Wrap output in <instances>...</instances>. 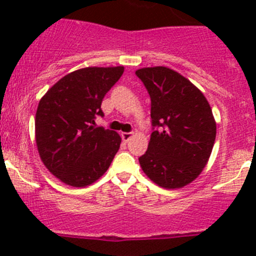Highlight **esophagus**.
Here are the masks:
<instances>
[{
    "instance_id": "34e87169",
    "label": "esophagus",
    "mask_w": 256,
    "mask_h": 256,
    "mask_svg": "<svg viewBox=\"0 0 256 256\" xmlns=\"http://www.w3.org/2000/svg\"><path fill=\"white\" fill-rule=\"evenodd\" d=\"M121 138H122L124 141L128 142V141L132 138V132H121Z\"/></svg>"
}]
</instances>
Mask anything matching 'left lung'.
Instances as JSON below:
<instances>
[{
	"instance_id": "obj_1",
	"label": "left lung",
	"mask_w": 256,
	"mask_h": 256,
	"mask_svg": "<svg viewBox=\"0 0 256 256\" xmlns=\"http://www.w3.org/2000/svg\"><path fill=\"white\" fill-rule=\"evenodd\" d=\"M151 98L154 131L138 158L147 177L167 190L182 188L200 174L216 141V125L203 92L166 66L136 70Z\"/></svg>"
}]
</instances>
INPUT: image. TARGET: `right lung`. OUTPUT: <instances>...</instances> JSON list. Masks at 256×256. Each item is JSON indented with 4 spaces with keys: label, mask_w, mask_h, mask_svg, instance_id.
I'll use <instances>...</instances> for the list:
<instances>
[{
    "label": "right lung",
    "mask_w": 256,
    "mask_h": 256,
    "mask_svg": "<svg viewBox=\"0 0 256 256\" xmlns=\"http://www.w3.org/2000/svg\"><path fill=\"white\" fill-rule=\"evenodd\" d=\"M124 66H88L66 74L44 94L36 112V144L53 176L72 187L99 180L118 151L116 131L95 126L104 116L105 94L120 79Z\"/></svg>",
    "instance_id": "right-lung-1"
}]
</instances>
